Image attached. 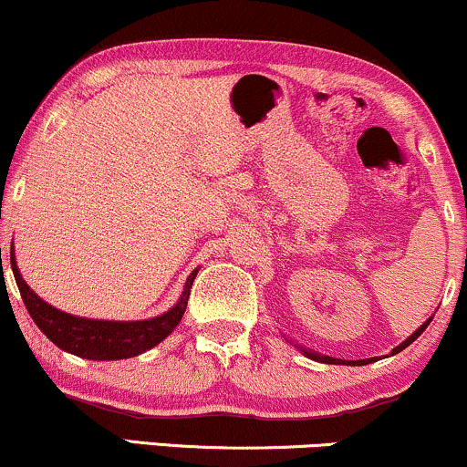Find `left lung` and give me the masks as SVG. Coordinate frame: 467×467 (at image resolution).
Segmentation results:
<instances>
[{
    "label": "left lung",
    "instance_id": "left-lung-1",
    "mask_svg": "<svg viewBox=\"0 0 467 467\" xmlns=\"http://www.w3.org/2000/svg\"><path fill=\"white\" fill-rule=\"evenodd\" d=\"M431 321H432V317H431V319H429V321H426V323H421V326L418 327V330H415L413 334H410V337L407 338V341H404V343H400V345H398V348H396V349H393V352H391V354H398V352H402V349H404V348H409V345H410V343H413V341H415V338H418V337H420V334L426 330V327H429V323H431ZM301 352H304V354H306V356H308V358H312V360H319V363H327V365H338V358H332V356H321V354L308 352V349H301ZM369 360H371V358H367V360H360V363H358V360H352V365H367V363H369Z\"/></svg>",
    "mask_w": 467,
    "mask_h": 467
}]
</instances>
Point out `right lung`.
<instances>
[{"label": "right lung", "instance_id": "1", "mask_svg": "<svg viewBox=\"0 0 467 467\" xmlns=\"http://www.w3.org/2000/svg\"><path fill=\"white\" fill-rule=\"evenodd\" d=\"M10 266L19 286L21 299H24L27 312L35 319L36 327L41 330L54 345H58L65 352L80 356L89 360H122L130 356L144 354L146 349L155 348L161 343L174 327L179 326L181 317L188 308L190 288L194 282L196 271L190 273L185 282L181 299L161 317L146 321H98L82 319V317L67 315V312L52 308L47 301H43L21 277L19 268L15 262V251L10 246Z\"/></svg>", "mask_w": 467, "mask_h": 467}]
</instances>
